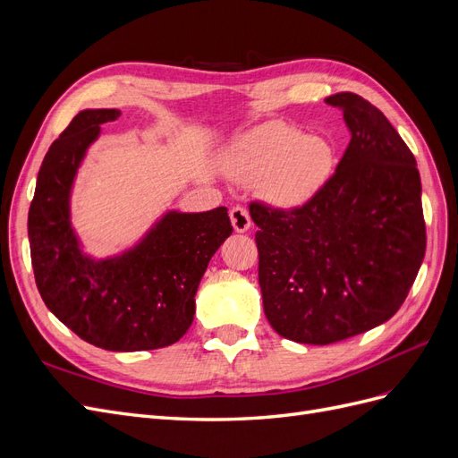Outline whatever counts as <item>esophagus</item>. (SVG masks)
Segmentation results:
<instances>
[{"instance_id":"esophagus-1","label":"esophagus","mask_w":458,"mask_h":458,"mask_svg":"<svg viewBox=\"0 0 458 458\" xmlns=\"http://www.w3.org/2000/svg\"><path fill=\"white\" fill-rule=\"evenodd\" d=\"M231 216V224H233V229L237 233H246L248 229H250L252 225V219H250V214H248L246 208L242 206H234L233 210L229 212Z\"/></svg>"}]
</instances>
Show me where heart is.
Wrapping results in <instances>:
<instances>
[{
  "label": "heart",
  "instance_id": "obj_1",
  "mask_svg": "<svg viewBox=\"0 0 458 458\" xmlns=\"http://www.w3.org/2000/svg\"><path fill=\"white\" fill-rule=\"evenodd\" d=\"M336 168V150L321 135L269 122L244 133L225 157V170L234 182L259 183L261 195L279 210L310 204Z\"/></svg>",
  "mask_w": 458,
  "mask_h": 458
}]
</instances>
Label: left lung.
Instances as JSON below:
<instances>
[{
    "label": "left lung",
    "mask_w": 458,
    "mask_h": 458,
    "mask_svg": "<svg viewBox=\"0 0 458 458\" xmlns=\"http://www.w3.org/2000/svg\"><path fill=\"white\" fill-rule=\"evenodd\" d=\"M325 103L352 133L335 175L298 210L250 204L263 311L276 335L313 345L392 318L426 252L420 174L405 141L361 95Z\"/></svg>",
    "instance_id": "1"
}]
</instances>
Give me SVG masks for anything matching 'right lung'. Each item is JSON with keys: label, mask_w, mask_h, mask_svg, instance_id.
Masks as SVG:
<instances>
[{"label": "right lung", "mask_w": 458, "mask_h": 458, "mask_svg": "<svg viewBox=\"0 0 458 458\" xmlns=\"http://www.w3.org/2000/svg\"><path fill=\"white\" fill-rule=\"evenodd\" d=\"M118 116V108L81 110L49 147L29 212L32 267L47 310L81 340L108 352L158 350L189 330L202 275L233 227L225 206L168 210L128 250H81L71 221L74 179L103 123Z\"/></svg>", "instance_id": "obj_1"}]
</instances>
